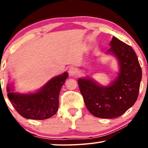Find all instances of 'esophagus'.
Segmentation results:
<instances>
[{
    "label": "esophagus",
    "instance_id": "34e87169",
    "mask_svg": "<svg viewBox=\"0 0 148 148\" xmlns=\"http://www.w3.org/2000/svg\"><path fill=\"white\" fill-rule=\"evenodd\" d=\"M69 73L71 76H75V75L77 73V70L75 67L74 66H71V67L69 69Z\"/></svg>",
    "mask_w": 148,
    "mask_h": 148
}]
</instances>
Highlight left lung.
Here are the masks:
<instances>
[{
	"label": "left lung",
	"instance_id": "1",
	"mask_svg": "<svg viewBox=\"0 0 148 148\" xmlns=\"http://www.w3.org/2000/svg\"><path fill=\"white\" fill-rule=\"evenodd\" d=\"M108 53L117 58L120 73L110 86H98L92 79H79L85 104L91 114L102 119L120 116L138 98L142 71L133 48L113 36Z\"/></svg>",
	"mask_w": 148,
	"mask_h": 148
}]
</instances>
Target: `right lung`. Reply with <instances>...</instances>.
<instances>
[{
  "mask_svg": "<svg viewBox=\"0 0 148 148\" xmlns=\"http://www.w3.org/2000/svg\"><path fill=\"white\" fill-rule=\"evenodd\" d=\"M67 77V73H64L50 79L38 92L29 94L14 93L9 86L8 98L17 112L24 118L44 120L57 112L60 89Z\"/></svg>",
  "mask_w": 148,
  "mask_h": 148,
  "instance_id": "1",
  "label": "right lung"
}]
</instances>
